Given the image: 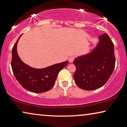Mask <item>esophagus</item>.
<instances>
[{
	"label": "esophagus",
	"mask_w": 127,
	"mask_h": 127,
	"mask_svg": "<svg viewBox=\"0 0 127 127\" xmlns=\"http://www.w3.org/2000/svg\"><path fill=\"white\" fill-rule=\"evenodd\" d=\"M74 59H75V56H71V57H70L69 58V59H68V60H69V62H70V63H72L73 62V60H74Z\"/></svg>",
	"instance_id": "obj_1"
}]
</instances>
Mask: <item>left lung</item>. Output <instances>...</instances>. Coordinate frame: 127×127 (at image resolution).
<instances>
[{
  "label": "left lung",
  "instance_id": "8db88e82",
  "mask_svg": "<svg viewBox=\"0 0 127 127\" xmlns=\"http://www.w3.org/2000/svg\"><path fill=\"white\" fill-rule=\"evenodd\" d=\"M95 47L87 54L76 58L75 82L82 90H95L104 85L115 66L114 45L107 33L99 37Z\"/></svg>",
  "mask_w": 127,
  "mask_h": 127
}]
</instances>
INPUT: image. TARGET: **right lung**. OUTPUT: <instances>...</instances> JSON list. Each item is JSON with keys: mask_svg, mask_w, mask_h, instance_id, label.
Masks as SVG:
<instances>
[{"mask_svg": "<svg viewBox=\"0 0 127 127\" xmlns=\"http://www.w3.org/2000/svg\"><path fill=\"white\" fill-rule=\"evenodd\" d=\"M22 35L12 50L11 67L15 78L24 89L34 93H42L51 90L54 86L60 70L68 63L66 61L44 68H34L23 62L17 52V44Z\"/></svg>", "mask_w": 127, "mask_h": 127, "instance_id": "1", "label": "right lung"}]
</instances>
